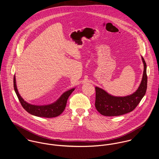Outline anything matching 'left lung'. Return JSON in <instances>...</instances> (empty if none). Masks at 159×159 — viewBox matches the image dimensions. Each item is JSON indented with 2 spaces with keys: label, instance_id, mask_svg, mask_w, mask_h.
Returning <instances> with one entry per match:
<instances>
[{
  "label": "left lung",
  "instance_id": "1",
  "mask_svg": "<svg viewBox=\"0 0 159 159\" xmlns=\"http://www.w3.org/2000/svg\"><path fill=\"white\" fill-rule=\"evenodd\" d=\"M144 70L141 83L137 90L132 94L125 97H115L109 94L104 90L95 87V107L101 115L119 116L132 111L144 97L147 89L146 64L142 57Z\"/></svg>",
  "mask_w": 159,
  "mask_h": 159
}]
</instances>
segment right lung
I'll use <instances>...</instances> for the list:
<instances>
[{
    "label": "right lung",
    "instance_id": "1",
    "mask_svg": "<svg viewBox=\"0 0 159 159\" xmlns=\"http://www.w3.org/2000/svg\"><path fill=\"white\" fill-rule=\"evenodd\" d=\"M13 82L15 92L24 109L30 114L40 117L53 118L61 115L66 108L68 98L75 90V88H73L64 92L58 100L53 103L48 105L38 106L28 103L27 102L24 101V100L21 97L17 89L15 75Z\"/></svg>",
    "mask_w": 159,
    "mask_h": 159
}]
</instances>
